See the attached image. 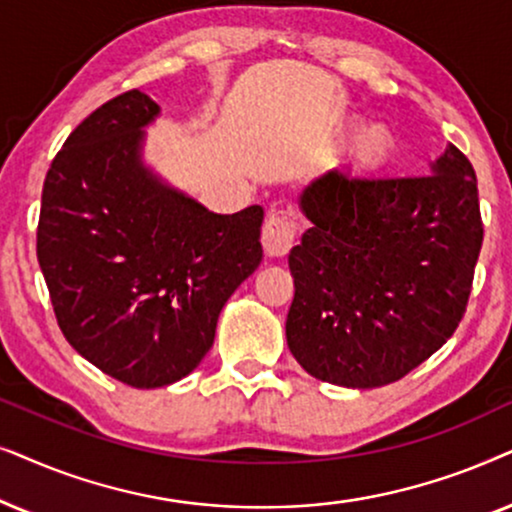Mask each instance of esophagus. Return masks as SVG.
<instances>
[{
  "instance_id": "1",
  "label": "esophagus",
  "mask_w": 512,
  "mask_h": 512,
  "mask_svg": "<svg viewBox=\"0 0 512 512\" xmlns=\"http://www.w3.org/2000/svg\"><path fill=\"white\" fill-rule=\"evenodd\" d=\"M297 224L283 215H269L262 229V245L269 257H285L295 245Z\"/></svg>"
}]
</instances>
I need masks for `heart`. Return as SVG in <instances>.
I'll return each instance as SVG.
<instances>
[{
    "mask_svg": "<svg viewBox=\"0 0 512 512\" xmlns=\"http://www.w3.org/2000/svg\"><path fill=\"white\" fill-rule=\"evenodd\" d=\"M391 138L381 126H367L353 140V161L360 168H377L388 159Z\"/></svg>",
    "mask_w": 512,
    "mask_h": 512,
    "instance_id": "obj_1",
    "label": "heart"
}]
</instances>
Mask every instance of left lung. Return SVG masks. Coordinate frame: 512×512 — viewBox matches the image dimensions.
Here are the masks:
<instances>
[{"mask_svg":"<svg viewBox=\"0 0 512 512\" xmlns=\"http://www.w3.org/2000/svg\"><path fill=\"white\" fill-rule=\"evenodd\" d=\"M311 222L290 250L285 337L311 377L346 388L403 379L459 327L482 248L478 180L454 145L431 175L351 180L299 194Z\"/></svg>","mask_w":512,"mask_h":512,"instance_id":"obj_1","label":"left lung"}]
</instances>
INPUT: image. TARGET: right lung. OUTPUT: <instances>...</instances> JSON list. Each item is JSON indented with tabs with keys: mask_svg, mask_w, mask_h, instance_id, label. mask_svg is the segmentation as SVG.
<instances>
[{
	"mask_svg": "<svg viewBox=\"0 0 512 512\" xmlns=\"http://www.w3.org/2000/svg\"><path fill=\"white\" fill-rule=\"evenodd\" d=\"M161 107L128 91L70 133L44 180L37 257L72 349L133 388L194 372L262 262V206L217 215L142 159Z\"/></svg>",
	"mask_w": 512,
	"mask_h": 512,
	"instance_id": "add662e5",
	"label": "right lung"
}]
</instances>
